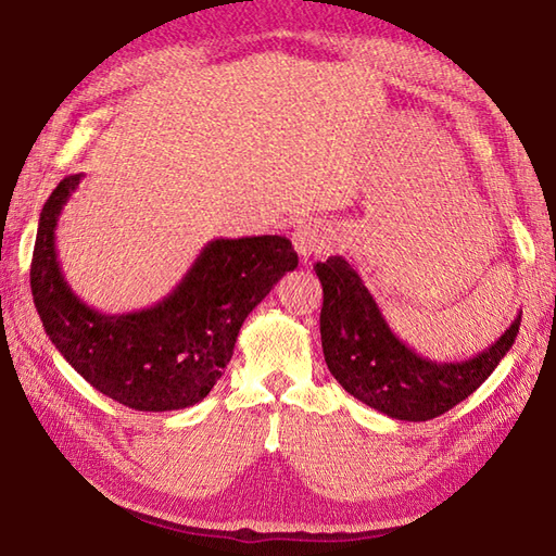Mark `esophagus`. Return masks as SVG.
<instances>
[{"instance_id": "obj_1", "label": "esophagus", "mask_w": 556, "mask_h": 556, "mask_svg": "<svg viewBox=\"0 0 556 556\" xmlns=\"http://www.w3.org/2000/svg\"><path fill=\"white\" fill-rule=\"evenodd\" d=\"M291 241L305 263L308 257L329 251V245H332V233H329V229L323 227L320 222H301L299 227L293 229Z\"/></svg>"}]
</instances>
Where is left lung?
Wrapping results in <instances>:
<instances>
[{
	"instance_id": "8db88e82",
	"label": "left lung",
	"mask_w": 556,
	"mask_h": 556,
	"mask_svg": "<svg viewBox=\"0 0 556 556\" xmlns=\"http://www.w3.org/2000/svg\"><path fill=\"white\" fill-rule=\"evenodd\" d=\"M323 285V353L334 380L370 408L396 420H430L468 399L509 353L521 325L478 356L437 363L418 356L389 329L370 291L344 257L315 265Z\"/></svg>"
}]
</instances>
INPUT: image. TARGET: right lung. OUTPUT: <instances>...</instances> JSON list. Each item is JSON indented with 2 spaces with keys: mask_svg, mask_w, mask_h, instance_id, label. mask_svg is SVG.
<instances>
[{
  "mask_svg": "<svg viewBox=\"0 0 556 556\" xmlns=\"http://www.w3.org/2000/svg\"><path fill=\"white\" fill-rule=\"evenodd\" d=\"M80 184L66 176L47 198L33 248L30 291L52 344L80 377L136 410L203 401L231 361L239 329L271 287L299 265L287 236L210 241L167 299L128 315L88 308L62 275L59 212Z\"/></svg>",
  "mask_w": 556,
  "mask_h": 556,
  "instance_id": "1",
  "label": "right lung"
}]
</instances>
